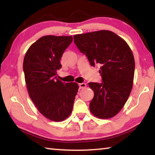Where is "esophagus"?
Masks as SVG:
<instances>
[{"label":"esophagus","mask_w":155,"mask_h":155,"mask_svg":"<svg viewBox=\"0 0 155 155\" xmlns=\"http://www.w3.org/2000/svg\"><path fill=\"white\" fill-rule=\"evenodd\" d=\"M86 84L85 83H81V84H79V87H80V89H82L84 88V87H86Z\"/></svg>","instance_id":"34e87169"}]
</instances>
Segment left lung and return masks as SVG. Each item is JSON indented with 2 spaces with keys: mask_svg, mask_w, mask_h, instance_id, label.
Returning <instances> with one entry per match:
<instances>
[{
  "mask_svg": "<svg viewBox=\"0 0 155 155\" xmlns=\"http://www.w3.org/2000/svg\"><path fill=\"white\" fill-rule=\"evenodd\" d=\"M74 40L91 66H100L103 82L88 84L94 93L90 112L101 119L113 117L124 107L132 89L135 61L132 50L123 38L109 30L77 34Z\"/></svg>",
  "mask_w": 155,
  "mask_h": 155,
  "instance_id": "left-lung-1",
  "label": "left lung"
}]
</instances>
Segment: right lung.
<instances>
[{
	"mask_svg": "<svg viewBox=\"0 0 155 155\" xmlns=\"http://www.w3.org/2000/svg\"><path fill=\"white\" fill-rule=\"evenodd\" d=\"M72 41V36H42L30 46L23 60L29 96L40 113L51 121H62L70 115L79 88L77 83H63L55 76Z\"/></svg>",
	"mask_w": 155,
	"mask_h": 155,
	"instance_id": "obj_1",
	"label": "right lung"
}]
</instances>
